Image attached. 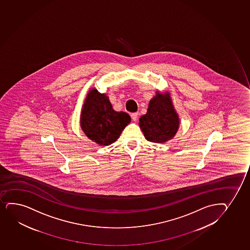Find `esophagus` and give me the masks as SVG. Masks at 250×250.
Instances as JSON below:
<instances>
[{
    "mask_svg": "<svg viewBox=\"0 0 250 250\" xmlns=\"http://www.w3.org/2000/svg\"><path fill=\"white\" fill-rule=\"evenodd\" d=\"M138 112H133L131 114V118H132V121H136L138 119Z\"/></svg>",
    "mask_w": 250,
    "mask_h": 250,
    "instance_id": "1",
    "label": "esophagus"
}]
</instances>
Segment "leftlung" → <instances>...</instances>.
<instances>
[{
  "label": "left lung",
  "mask_w": 250,
  "mask_h": 250,
  "mask_svg": "<svg viewBox=\"0 0 250 250\" xmlns=\"http://www.w3.org/2000/svg\"><path fill=\"white\" fill-rule=\"evenodd\" d=\"M178 117L167 94L158 93L150 101L147 112L139 118V126L146 140L164 143L174 137Z\"/></svg>",
  "instance_id": "left-lung-1"
}]
</instances>
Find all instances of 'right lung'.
<instances>
[{"mask_svg": "<svg viewBox=\"0 0 250 250\" xmlns=\"http://www.w3.org/2000/svg\"><path fill=\"white\" fill-rule=\"evenodd\" d=\"M131 121L126 112L112 109L109 99L96 89L90 91L81 114V126L90 139L100 145L117 140Z\"/></svg>", "mask_w": 250, "mask_h": 250, "instance_id": "right-lung-1", "label": "right lung"}]
</instances>
